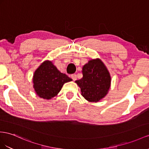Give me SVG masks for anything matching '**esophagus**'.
Instances as JSON below:
<instances>
[{"mask_svg": "<svg viewBox=\"0 0 149 149\" xmlns=\"http://www.w3.org/2000/svg\"><path fill=\"white\" fill-rule=\"evenodd\" d=\"M71 78L73 79V81H75V80H77V75L75 74H72L71 75Z\"/></svg>", "mask_w": 149, "mask_h": 149, "instance_id": "obj_1", "label": "esophagus"}]
</instances>
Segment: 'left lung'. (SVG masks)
<instances>
[{
	"mask_svg": "<svg viewBox=\"0 0 149 149\" xmlns=\"http://www.w3.org/2000/svg\"><path fill=\"white\" fill-rule=\"evenodd\" d=\"M83 77L76 81L82 96L89 102H98L108 94L111 86V76L100 59H93L82 67Z\"/></svg>",
	"mask_w": 149,
	"mask_h": 149,
	"instance_id": "1",
	"label": "left lung"
}]
</instances>
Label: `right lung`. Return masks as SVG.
<instances>
[{"label": "right lung", "mask_w": 149, "mask_h": 149, "mask_svg": "<svg viewBox=\"0 0 149 149\" xmlns=\"http://www.w3.org/2000/svg\"><path fill=\"white\" fill-rule=\"evenodd\" d=\"M72 79L61 72L51 61H45L33 75V87L38 96L45 100H50L56 96L65 83Z\"/></svg>", "instance_id": "1"}]
</instances>
